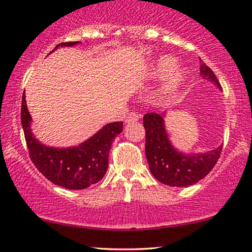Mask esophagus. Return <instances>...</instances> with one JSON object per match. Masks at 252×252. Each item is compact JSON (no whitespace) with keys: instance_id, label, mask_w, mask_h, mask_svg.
<instances>
[{"instance_id":"34e87169","label":"esophagus","mask_w":252,"mask_h":252,"mask_svg":"<svg viewBox=\"0 0 252 252\" xmlns=\"http://www.w3.org/2000/svg\"><path fill=\"white\" fill-rule=\"evenodd\" d=\"M138 120H139V115H138L137 113H130V114L126 116V123H133V122H137Z\"/></svg>"}]
</instances>
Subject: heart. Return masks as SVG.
Returning <instances> with one entry per match:
<instances>
[{
	"mask_svg": "<svg viewBox=\"0 0 252 252\" xmlns=\"http://www.w3.org/2000/svg\"><path fill=\"white\" fill-rule=\"evenodd\" d=\"M176 60L171 58V57H162V58L157 60V63H155V65L153 67V75L154 77H157V79H164V77L169 75L172 70L176 68ZM186 80L187 76L184 70H175L172 75L168 77L164 86H163L162 94L168 97V95L175 94V92L186 82Z\"/></svg>",
	"mask_w": 252,
	"mask_h": 252,
	"instance_id": "heart-1",
	"label": "heart"
}]
</instances>
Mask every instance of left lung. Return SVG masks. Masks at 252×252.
Here are the masks:
<instances>
[{"mask_svg":"<svg viewBox=\"0 0 252 252\" xmlns=\"http://www.w3.org/2000/svg\"><path fill=\"white\" fill-rule=\"evenodd\" d=\"M200 73L203 79L220 89L215 73L205 63L201 65ZM165 113H147L144 116L146 131L145 153L150 170L152 175L164 185L172 187L194 185L214 168L220 157L222 145L205 153L185 154L178 151L171 144L165 130Z\"/></svg>","mask_w":252,"mask_h":252,"instance_id":"obj_1","label":"left lung"}]
</instances>
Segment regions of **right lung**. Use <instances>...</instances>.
Here are the masks:
<instances>
[{"instance_id":"right-lung-1","label":"right lung","mask_w":252,"mask_h":252,"mask_svg":"<svg viewBox=\"0 0 252 252\" xmlns=\"http://www.w3.org/2000/svg\"><path fill=\"white\" fill-rule=\"evenodd\" d=\"M80 42L60 43L74 47ZM54 50V51H55ZM25 94L21 101V126L32 162L55 185L67 189H84L102 179L108 168V154L115 137L123 130V122L108 123L79 146L52 147L41 144L32 132V116Z\"/></svg>"}]
</instances>
